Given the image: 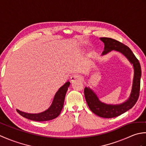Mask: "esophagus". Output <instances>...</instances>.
Segmentation results:
<instances>
[{
  "instance_id": "1",
  "label": "esophagus",
  "mask_w": 146,
  "mask_h": 146,
  "mask_svg": "<svg viewBox=\"0 0 146 146\" xmlns=\"http://www.w3.org/2000/svg\"><path fill=\"white\" fill-rule=\"evenodd\" d=\"M82 80V77L79 75H77V74L74 75L71 77V81L73 83L77 81V80Z\"/></svg>"
}]
</instances>
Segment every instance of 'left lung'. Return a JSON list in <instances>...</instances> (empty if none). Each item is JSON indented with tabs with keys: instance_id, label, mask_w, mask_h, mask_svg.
Returning <instances> with one entry per match:
<instances>
[{
	"instance_id": "1",
	"label": "left lung",
	"mask_w": 146,
	"mask_h": 146,
	"mask_svg": "<svg viewBox=\"0 0 146 146\" xmlns=\"http://www.w3.org/2000/svg\"><path fill=\"white\" fill-rule=\"evenodd\" d=\"M104 43V51L102 54L105 55L112 50L119 51L127 58L134 70L132 87L128 100L120 104L108 105L100 101L97 95L89 87L84 89L85 97L90 109L97 115L103 118H113L125 113L131 109L137 102L140 92L141 68L139 60L135 56L131 49L127 46L110 38H100Z\"/></svg>"
}]
</instances>
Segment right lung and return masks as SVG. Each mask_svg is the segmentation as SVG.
<instances>
[{
  "label": "right lung",
  "mask_w": 146,
  "mask_h": 146,
  "mask_svg": "<svg viewBox=\"0 0 146 146\" xmlns=\"http://www.w3.org/2000/svg\"><path fill=\"white\" fill-rule=\"evenodd\" d=\"M70 82H67L65 84L60 88L55 94L51 106L47 110L39 113H28L24 112L17 109V111L21 115L26 118L27 119L42 122L52 120L56 118L60 114L63 107L64 101L68 87L70 86Z\"/></svg>",
  "instance_id": "obj_1"
}]
</instances>
